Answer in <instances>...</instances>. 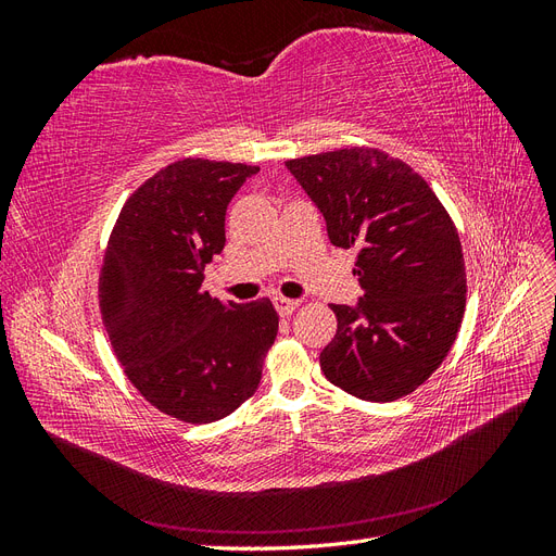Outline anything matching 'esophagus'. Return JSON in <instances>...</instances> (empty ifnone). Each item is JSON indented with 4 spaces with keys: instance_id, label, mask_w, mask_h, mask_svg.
<instances>
[{
    "instance_id": "obj_1",
    "label": "esophagus",
    "mask_w": 556,
    "mask_h": 556,
    "mask_svg": "<svg viewBox=\"0 0 556 556\" xmlns=\"http://www.w3.org/2000/svg\"><path fill=\"white\" fill-rule=\"evenodd\" d=\"M274 306H276V311L285 317V315H292V313L299 308V301L285 299V296H276V299H274Z\"/></svg>"
}]
</instances>
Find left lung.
<instances>
[{"label":"left lung","mask_w":556,"mask_h":556,"mask_svg":"<svg viewBox=\"0 0 556 556\" xmlns=\"http://www.w3.org/2000/svg\"><path fill=\"white\" fill-rule=\"evenodd\" d=\"M285 164L325 215L329 241L357 250L364 296L331 304L339 329L319 352L327 380L374 403L415 392L447 357L466 308L452 217L422 176L378 148Z\"/></svg>","instance_id":"obj_1"}]
</instances>
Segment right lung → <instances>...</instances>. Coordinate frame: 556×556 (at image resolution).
<instances>
[{"instance_id":"obj_1","label":"right lung","mask_w":556,"mask_h":556,"mask_svg":"<svg viewBox=\"0 0 556 556\" xmlns=\"http://www.w3.org/2000/svg\"><path fill=\"white\" fill-rule=\"evenodd\" d=\"M260 166L201 157L164 166L117 215L99 308L125 376L160 413L206 425L257 392L278 333L268 299L233 304L201 290L225 248L231 197Z\"/></svg>"}]
</instances>
